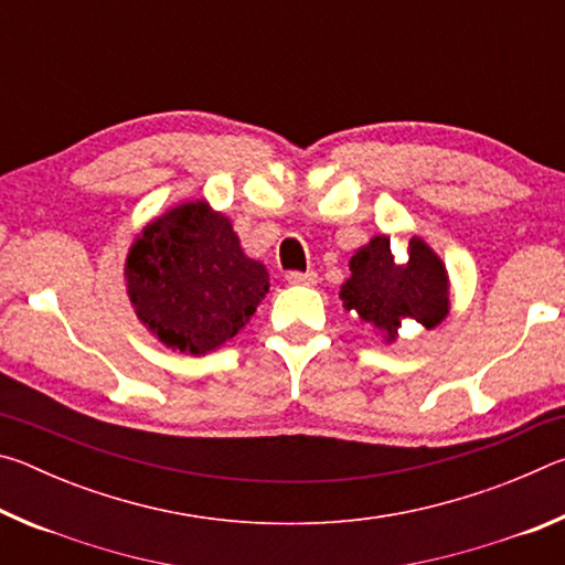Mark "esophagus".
I'll list each match as a JSON object with an SVG mask.
<instances>
[{
    "label": "esophagus",
    "mask_w": 565,
    "mask_h": 565,
    "mask_svg": "<svg viewBox=\"0 0 565 565\" xmlns=\"http://www.w3.org/2000/svg\"><path fill=\"white\" fill-rule=\"evenodd\" d=\"M286 281L294 286H313L319 281V276L317 271H289L286 274Z\"/></svg>",
    "instance_id": "esophagus-1"
}]
</instances>
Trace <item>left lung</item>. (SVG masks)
<instances>
[{"label":"left lung","instance_id":"1","mask_svg":"<svg viewBox=\"0 0 565 565\" xmlns=\"http://www.w3.org/2000/svg\"><path fill=\"white\" fill-rule=\"evenodd\" d=\"M351 276L341 284L343 309L374 327L386 343L398 339L406 321L436 329L451 311V281L446 264L424 238L408 244V259L398 262L391 238L376 234L349 262Z\"/></svg>","mask_w":565,"mask_h":565}]
</instances>
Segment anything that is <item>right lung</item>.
<instances>
[{"label":"right lung","instance_id":"1","mask_svg":"<svg viewBox=\"0 0 565 565\" xmlns=\"http://www.w3.org/2000/svg\"><path fill=\"white\" fill-rule=\"evenodd\" d=\"M124 281L137 319L171 351L204 356L234 339L269 294L228 216L206 199L169 209L129 246Z\"/></svg>","mask_w":565,"mask_h":565}]
</instances>
